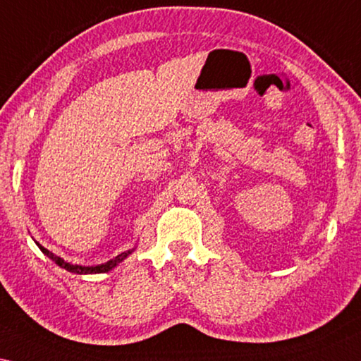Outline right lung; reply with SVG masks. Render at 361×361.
<instances>
[{"instance_id": "1", "label": "right lung", "mask_w": 361, "mask_h": 361, "mask_svg": "<svg viewBox=\"0 0 361 361\" xmlns=\"http://www.w3.org/2000/svg\"><path fill=\"white\" fill-rule=\"evenodd\" d=\"M37 245L39 247V250H42V252L44 254V255H48L51 260L53 262H56V265H59L61 268H64V270H67V271H71V273H77V274H91V273H107V271H111L114 267L117 265V263H120L122 262L125 257H127L128 254H131V250H128V252H123V254H120V255H117L116 259L114 260H109L107 263H102V265H96V267H82V265H72V263H68V262H64L61 259V257H56L53 252H49L48 249H44L42 244H38L37 243Z\"/></svg>"}]
</instances>
